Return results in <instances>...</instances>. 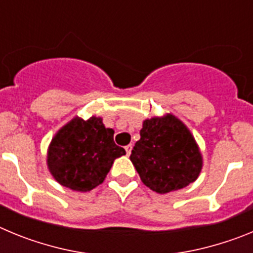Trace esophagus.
<instances>
[{"instance_id": "esophagus-1", "label": "esophagus", "mask_w": 253, "mask_h": 253, "mask_svg": "<svg viewBox=\"0 0 253 253\" xmlns=\"http://www.w3.org/2000/svg\"><path fill=\"white\" fill-rule=\"evenodd\" d=\"M131 149H133V146H131V144H129V146L125 147V151H126V154H128V156H130Z\"/></svg>"}]
</instances>
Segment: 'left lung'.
Instances as JSON below:
<instances>
[{
	"instance_id": "1",
	"label": "left lung",
	"mask_w": 253,
	"mask_h": 253,
	"mask_svg": "<svg viewBox=\"0 0 253 253\" xmlns=\"http://www.w3.org/2000/svg\"><path fill=\"white\" fill-rule=\"evenodd\" d=\"M130 161L143 184L158 194L184 189L199 177L203 167L195 138L172 114L143 122Z\"/></svg>"
}]
</instances>
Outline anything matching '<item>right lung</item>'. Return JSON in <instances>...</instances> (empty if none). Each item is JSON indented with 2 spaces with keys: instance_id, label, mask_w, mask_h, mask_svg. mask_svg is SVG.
<instances>
[{
  "instance_id": "right-lung-1",
  "label": "right lung",
  "mask_w": 253,
  "mask_h": 253,
  "mask_svg": "<svg viewBox=\"0 0 253 253\" xmlns=\"http://www.w3.org/2000/svg\"><path fill=\"white\" fill-rule=\"evenodd\" d=\"M125 149L114 142V130L101 118H73L57 131L48 148L49 172L62 186L90 191L102 184L114 161Z\"/></svg>"
}]
</instances>
